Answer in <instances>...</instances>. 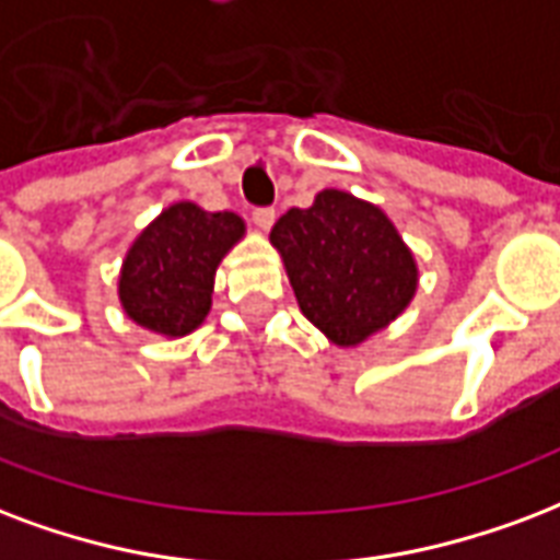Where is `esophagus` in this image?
Segmentation results:
<instances>
[{
    "mask_svg": "<svg viewBox=\"0 0 560 560\" xmlns=\"http://www.w3.org/2000/svg\"><path fill=\"white\" fill-rule=\"evenodd\" d=\"M252 220H255V225H258V229H264V232H267V229L276 223V208H255V211H252Z\"/></svg>",
    "mask_w": 560,
    "mask_h": 560,
    "instance_id": "1",
    "label": "esophagus"
}]
</instances>
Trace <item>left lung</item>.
Returning a JSON list of instances; mask_svg holds the SVG:
<instances>
[{"instance_id": "left-lung-1", "label": "left lung", "mask_w": 560, "mask_h": 560, "mask_svg": "<svg viewBox=\"0 0 560 560\" xmlns=\"http://www.w3.org/2000/svg\"><path fill=\"white\" fill-rule=\"evenodd\" d=\"M270 241L302 314L337 347H355L399 317L417 288V267L394 223L343 190H323L311 208H290Z\"/></svg>"}]
</instances>
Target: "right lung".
<instances>
[{"label": "right lung", "mask_w": 560, "mask_h": 560, "mask_svg": "<svg viewBox=\"0 0 560 560\" xmlns=\"http://www.w3.org/2000/svg\"><path fill=\"white\" fill-rule=\"evenodd\" d=\"M232 211H202L194 202L166 208L128 249L119 299L135 323L166 337L194 331L211 308L217 264L241 241Z\"/></svg>", "instance_id": "1"}]
</instances>
